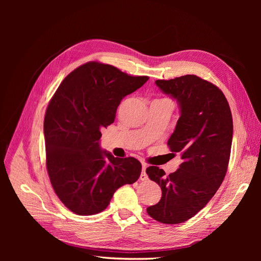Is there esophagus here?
Returning <instances> with one entry per match:
<instances>
[{
	"instance_id": "34e87169",
	"label": "esophagus",
	"mask_w": 261,
	"mask_h": 261,
	"mask_svg": "<svg viewBox=\"0 0 261 261\" xmlns=\"http://www.w3.org/2000/svg\"><path fill=\"white\" fill-rule=\"evenodd\" d=\"M146 168H147V165H146V164H143L142 173H141V176H140V179H141L142 181H146V180L148 179V175L146 174Z\"/></svg>"
}]
</instances>
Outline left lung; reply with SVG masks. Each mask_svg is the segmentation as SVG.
I'll return each instance as SVG.
<instances>
[{
	"mask_svg": "<svg viewBox=\"0 0 261 261\" xmlns=\"http://www.w3.org/2000/svg\"><path fill=\"white\" fill-rule=\"evenodd\" d=\"M155 85L176 99L181 115L168 140L171 152L183 163L166 175L156 166L146 172L162 189L161 200L147 208L148 215L165 224L187 221L214 197L226 174L232 141V117L222 91L196 75Z\"/></svg>",
	"mask_w": 261,
	"mask_h": 261,
	"instance_id": "obj_1",
	"label": "left lung"
}]
</instances>
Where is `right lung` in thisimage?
<instances>
[{"label": "right lung", "mask_w": 261, "mask_h": 261, "mask_svg": "<svg viewBox=\"0 0 261 261\" xmlns=\"http://www.w3.org/2000/svg\"><path fill=\"white\" fill-rule=\"evenodd\" d=\"M148 79L92 61L68 74L54 94L44 117L46 168L55 193L71 212L100 213L120 186L138 181L140 161L114 158L102 151L99 140L121 99Z\"/></svg>", "instance_id": "right-lung-1"}]
</instances>
